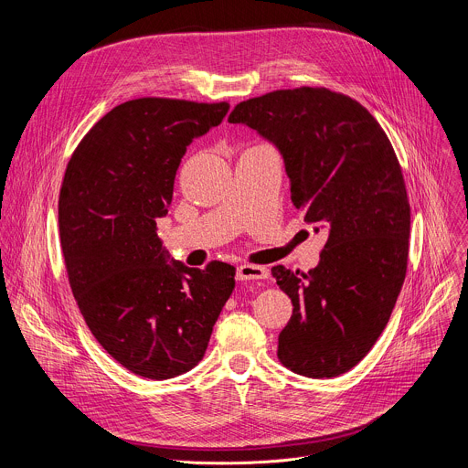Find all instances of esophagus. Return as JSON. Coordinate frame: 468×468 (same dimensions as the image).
Returning a JSON list of instances; mask_svg holds the SVG:
<instances>
[{
	"label": "esophagus",
	"instance_id": "34e87169",
	"mask_svg": "<svg viewBox=\"0 0 468 468\" xmlns=\"http://www.w3.org/2000/svg\"><path fill=\"white\" fill-rule=\"evenodd\" d=\"M266 276H269V272H266L262 266H257V264H240L237 269V280L239 282L264 280Z\"/></svg>",
	"mask_w": 468,
	"mask_h": 468
}]
</instances>
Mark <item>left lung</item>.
Segmentation results:
<instances>
[{"mask_svg":"<svg viewBox=\"0 0 468 468\" xmlns=\"http://www.w3.org/2000/svg\"><path fill=\"white\" fill-rule=\"evenodd\" d=\"M228 122L276 144L292 204L329 229L307 274L272 266L294 307L278 357L307 378L341 376L376 345L408 272L411 207L392 144L359 101L324 87L250 98Z\"/></svg>","mask_w":468,"mask_h":468,"instance_id":"left-lung-1","label":"left lung"}]
</instances>
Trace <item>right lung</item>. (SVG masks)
Returning a JSON list of instances; mask_svg holds the SVG:
<instances>
[{
	"mask_svg": "<svg viewBox=\"0 0 468 468\" xmlns=\"http://www.w3.org/2000/svg\"><path fill=\"white\" fill-rule=\"evenodd\" d=\"M228 111V101H125L96 122L64 172L58 233L78 307L101 348L148 379L202 361L235 289V266L168 264L157 237L186 146Z\"/></svg>",
	"mask_w": 468,
	"mask_h": 468,
	"instance_id": "add662e5",
	"label": "right lung"
}]
</instances>
